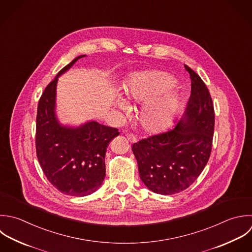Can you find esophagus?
Returning a JSON list of instances; mask_svg holds the SVG:
<instances>
[{
	"label": "esophagus",
	"instance_id": "esophagus-1",
	"mask_svg": "<svg viewBox=\"0 0 252 252\" xmlns=\"http://www.w3.org/2000/svg\"><path fill=\"white\" fill-rule=\"evenodd\" d=\"M126 137H127V139L130 141V142H135L136 141V136L133 134V133H126Z\"/></svg>",
	"mask_w": 252,
	"mask_h": 252
}]
</instances>
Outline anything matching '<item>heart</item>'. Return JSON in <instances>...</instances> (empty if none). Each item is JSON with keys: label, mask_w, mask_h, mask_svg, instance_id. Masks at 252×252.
I'll return each mask as SVG.
<instances>
[{"label": "heart", "mask_w": 252, "mask_h": 252, "mask_svg": "<svg viewBox=\"0 0 252 252\" xmlns=\"http://www.w3.org/2000/svg\"><path fill=\"white\" fill-rule=\"evenodd\" d=\"M175 85L174 78L160 72L139 73L128 80L125 88L126 102L146 103L139 115L143 127L148 130H158L171 122L178 109L179 101L176 95L168 91ZM116 106L125 113L129 110L127 104L121 98L116 101Z\"/></svg>", "instance_id": "1"}]
</instances>
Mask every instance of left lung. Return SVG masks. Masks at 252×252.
Instances as JSON below:
<instances>
[{
	"label": "left lung",
	"instance_id": "left-lung-1",
	"mask_svg": "<svg viewBox=\"0 0 252 252\" xmlns=\"http://www.w3.org/2000/svg\"><path fill=\"white\" fill-rule=\"evenodd\" d=\"M191 93L184 117L175 127L132 145L141 181L153 192L171 195L191 186L205 168L212 149L215 112L201 77L185 64Z\"/></svg>",
	"mask_w": 252,
	"mask_h": 252
}]
</instances>
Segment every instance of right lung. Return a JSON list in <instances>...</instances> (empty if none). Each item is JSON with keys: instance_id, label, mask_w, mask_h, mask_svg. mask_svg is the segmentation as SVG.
<instances>
[{"instance_id": "add662e5", "label": "right lung", "mask_w": 252, "mask_h": 252, "mask_svg": "<svg viewBox=\"0 0 252 252\" xmlns=\"http://www.w3.org/2000/svg\"><path fill=\"white\" fill-rule=\"evenodd\" d=\"M79 56L62 68L42 93L36 116V154L48 181L59 191L85 196L96 191L105 176V155L111 140L120 134L115 127L89 122L76 127L61 126L55 115L58 77Z\"/></svg>"}]
</instances>
